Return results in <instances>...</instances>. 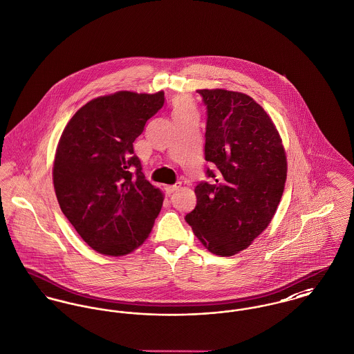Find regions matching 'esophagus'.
I'll use <instances>...</instances> for the list:
<instances>
[{"label": "esophagus", "mask_w": 354, "mask_h": 354, "mask_svg": "<svg viewBox=\"0 0 354 354\" xmlns=\"http://www.w3.org/2000/svg\"><path fill=\"white\" fill-rule=\"evenodd\" d=\"M179 187H180V182H176V183H175V185H172V186H167V187H165V191H167L168 194H172V192L179 190Z\"/></svg>", "instance_id": "esophagus-1"}]
</instances>
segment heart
Returning <instances> with one entry per match:
<instances>
[{
    "label": "heart",
    "instance_id": "b5f03b06",
    "mask_svg": "<svg viewBox=\"0 0 354 354\" xmlns=\"http://www.w3.org/2000/svg\"><path fill=\"white\" fill-rule=\"evenodd\" d=\"M189 111H192V106H191L190 102L185 98H179L175 101L174 104V115H182V114H186Z\"/></svg>",
    "mask_w": 354,
    "mask_h": 354
}]
</instances>
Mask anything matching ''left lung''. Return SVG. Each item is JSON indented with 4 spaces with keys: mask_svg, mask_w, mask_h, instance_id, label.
Segmentation results:
<instances>
[{
    "mask_svg": "<svg viewBox=\"0 0 354 354\" xmlns=\"http://www.w3.org/2000/svg\"><path fill=\"white\" fill-rule=\"evenodd\" d=\"M207 109L205 160L210 182L195 187L196 206L186 216L212 253L246 249L272 221L287 179L281 138L253 98L223 88L198 90Z\"/></svg>",
    "mask_w": 354,
    "mask_h": 354,
    "instance_id": "obj_1",
    "label": "left lung"
}]
</instances>
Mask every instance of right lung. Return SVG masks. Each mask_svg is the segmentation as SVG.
Here are the masks:
<instances>
[{
	"label": "right lung",
	"mask_w": 354,
	"mask_h": 354,
	"mask_svg": "<svg viewBox=\"0 0 354 354\" xmlns=\"http://www.w3.org/2000/svg\"><path fill=\"white\" fill-rule=\"evenodd\" d=\"M163 105V91L98 97L73 115L60 136L55 194L63 214L98 253L133 252L162 210L163 192L145 179L133 142Z\"/></svg>",
	"instance_id": "1"
}]
</instances>
